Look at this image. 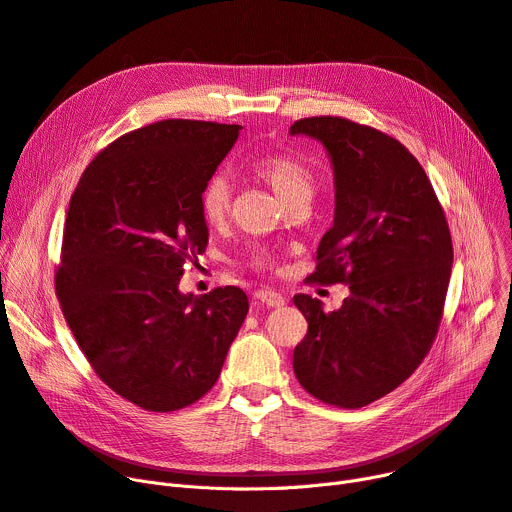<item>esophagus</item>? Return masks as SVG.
Returning <instances> with one entry per match:
<instances>
[{"label":"esophagus","instance_id":"esophagus-1","mask_svg":"<svg viewBox=\"0 0 512 512\" xmlns=\"http://www.w3.org/2000/svg\"><path fill=\"white\" fill-rule=\"evenodd\" d=\"M254 304L258 306H270V308H281L285 304L283 293L275 289H258L254 293Z\"/></svg>","mask_w":512,"mask_h":512}]
</instances>
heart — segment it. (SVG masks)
Segmentation results:
<instances>
[{"label": "heart", "instance_id": "heart-1", "mask_svg": "<svg viewBox=\"0 0 512 512\" xmlns=\"http://www.w3.org/2000/svg\"><path fill=\"white\" fill-rule=\"evenodd\" d=\"M252 173L273 188L287 204L310 198L314 192V175L312 171L302 163L289 155H268L252 165ZM200 215L206 225L219 227L227 221L231 210V184L223 173H215L213 177L206 179V184L200 190L198 196ZM270 254L266 250H256L252 256V262L256 266L268 264Z\"/></svg>", "mask_w": 512, "mask_h": 512}]
</instances>
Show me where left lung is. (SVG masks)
Wrapping results in <instances>:
<instances>
[{"label": "left lung", "instance_id": "1", "mask_svg": "<svg viewBox=\"0 0 512 512\" xmlns=\"http://www.w3.org/2000/svg\"><path fill=\"white\" fill-rule=\"evenodd\" d=\"M289 132L320 140L335 171V221L310 281L351 291L335 312L293 297L308 320L293 372L318 401L357 409L424 362L442 320L453 242L424 167L399 140L337 115L297 119Z\"/></svg>", "mask_w": 512, "mask_h": 512}]
</instances>
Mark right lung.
<instances>
[{"label": "right lung", "instance_id": "add662e5", "mask_svg": "<svg viewBox=\"0 0 512 512\" xmlns=\"http://www.w3.org/2000/svg\"><path fill=\"white\" fill-rule=\"evenodd\" d=\"M239 128L163 119L119 136L70 198L55 293L97 376L157 413L215 386L248 314L239 287L184 295V266L206 250L198 196Z\"/></svg>", "mask_w": 512, "mask_h": 512}]
</instances>
